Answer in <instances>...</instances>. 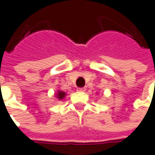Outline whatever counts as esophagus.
<instances>
[{
  "label": "esophagus",
  "mask_w": 155,
  "mask_h": 155,
  "mask_svg": "<svg viewBox=\"0 0 155 155\" xmlns=\"http://www.w3.org/2000/svg\"><path fill=\"white\" fill-rule=\"evenodd\" d=\"M85 91H86L85 88H78V91H79V92H84Z\"/></svg>",
  "instance_id": "obj_1"
}]
</instances>
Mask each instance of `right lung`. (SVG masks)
Masks as SVG:
<instances>
[{
  "label": "right lung",
  "mask_w": 155,
  "mask_h": 155,
  "mask_svg": "<svg viewBox=\"0 0 155 155\" xmlns=\"http://www.w3.org/2000/svg\"><path fill=\"white\" fill-rule=\"evenodd\" d=\"M54 96H55V97H56L58 100H63V99L65 97L66 93L64 92V91H63L58 90V91H57V92L54 94Z\"/></svg>",
  "instance_id": "right-lung-1"
}]
</instances>
